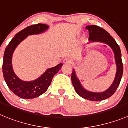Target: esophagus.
<instances>
[{
	"label": "esophagus",
	"mask_w": 128,
	"mask_h": 128,
	"mask_svg": "<svg viewBox=\"0 0 128 128\" xmlns=\"http://www.w3.org/2000/svg\"><path fill=\"white\" fill-rule=\"evenodd\" d=\"M71 62H72V60H71V58H69V57H66V58H65L64 60H63V62H64V64H71Z\"/></svg>",
	"instance_id": "1"
}]
</instances>
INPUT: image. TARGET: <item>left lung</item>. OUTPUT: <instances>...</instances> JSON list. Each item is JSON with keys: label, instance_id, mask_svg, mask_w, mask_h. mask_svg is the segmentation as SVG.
Returning <instances> with one entry per match:
<instances>
[{"label": "left lung", "instance_id": "left-lung-1", "mask_svg": "<svg viewBox=\"0 0 128 128\" xmlns=\"http://www.w3.org/2000/svg\"><path fill=\"white\" fill-rule=\"evenodd\" d=\"M86 28L89 32V40L90 41L101 42L105 43L108 44L112 48L115 54L116 62L117 65V72L115 80L110 87L106 92L102 93L90 92L85 90L82 86L80 82H79L78 79L76 78L75 71L74 70H72L71 74V80L75 91L80 96L83 98L92 101H100L108 98L112 96L116 92L117 88L119 86L123 73V65L122 62L121 52L119 46L115 40L104 29L96 25L87 26Z\"/></svg>", "mask_w": 128, "mask_h": 128}]
</instances>
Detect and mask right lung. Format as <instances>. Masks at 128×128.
Listing matches in <instances>:
<instances>
[{
	"label": "right lung",
	"mask_w": 128,
	"mask_h": 128,
	"mask_svg": "<svg viewBox=\"0 0 128 128\" xmlns=\"http://www.w3.org/2000/svg\"><path fill=\"white\" fill-rule=\"evenodd\" d=\"M48 26L45 24H36L26 27L16 34L5 50L2 64V72L6 83L9 89L22 98H34L47 90L52 78L58 72L62 64L60 63L54 68L48 69L39 78L33 82H24L16 76L12 68V55L16 47L28 35L38 34L46 30Z\"/></svg>",
	"instance_id": "obj_1"
}]
</instances>
